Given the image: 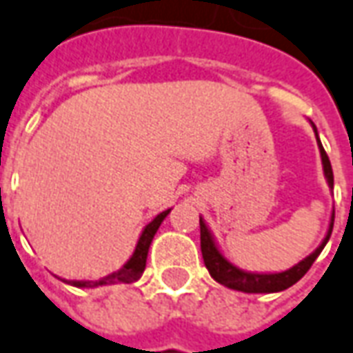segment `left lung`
Instances as JSON below:
<instances>
[{
    "label": "left lung",
    "instance_id": "left-lung-1",
    "mask_svg": "<svg viewBox=\"0 0 353 353\" xmlns=\"http://www.w3.org/2000/svg\"><path fill=\"white\" fill-rule=\"evenodd\" d=\"M310 124L314 128L315 139H317V147H319V154H321V164H323V176L327 179V183L331 187L334 185V179H332V168L331 162H329V157L323 149L321 139H319V134H317V128L310 120ZM332 223H334V212L331 214V221H329V229H327V235L321 241V245L315 248L314 252L310 256H305L304 260H300L298 263H294L292 268H288L285 271H275V273H258V271H246L241 270L239 265L228 260L223 252L219 250L218 243H216V236L212 235L210 228L206 225V221L201 216V250L202 258H204V265L206 270L210 271V275L214 279L218 281L219 285L223 287L233 288V290H241V292H248V294H270V292H281L285 288L292 287L294 283L304 277L307 270L312 268V263L317 260V256L321 254V250L325 248V245L329 243L332 233Z\"/></svg>",
    "mask_w": 353,
    "mask_h": 353
}]
</instances>
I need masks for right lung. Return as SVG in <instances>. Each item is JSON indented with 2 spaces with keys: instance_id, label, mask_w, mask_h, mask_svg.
<instances>
[{
  "instance_id": "right-lung-1",
  "label": "right lung",
  "mask_w": 353,
  "mask_h": 353,
  "mask_svg": "<svg viewBox=\"0 0 353 353\" xmlns=\"http://www.w3.org/2000/svg\"><path fill=\"white\" fill-rule=\"evenodd\" d=\"M172 210V208H170ZM170 210L160 212L159 216H154L152 221H149L145 228H143L141 235L137 239V245H135L134 254L130 256V260L120 268L114 273H110L107 277H103L99 281H66V285H72V287L78 288H99L105 287V285H117V283H135L143 275L145 271V265H147V254H149V248H151V243L157 231H159L160 223L164 221V218L168 216ZM61 279V277H59Z\"/></svg>"
}]
</instances>
